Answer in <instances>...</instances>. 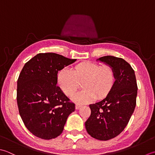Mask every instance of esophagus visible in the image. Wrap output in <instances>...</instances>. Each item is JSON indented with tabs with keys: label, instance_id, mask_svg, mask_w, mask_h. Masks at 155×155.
Returning a JSON list of instances; mask_svg holds the SVG:
<instances>
[{
	"label": "esophagus",
	"instance_id": "1",
	"mask_svg": "<svg viewBox=\"0 0 155 155\" xmlns=\"http://www.w3.org/2000/svg\"><path fill=\"white\" fill-rule=\"evenodd\" d=\"M81 105H80V104H76V105H75V108H76L77 110L81 108Z\"/></svg>",
	"mask_w": 155,
	"mask_h": 155
}]
</instances>
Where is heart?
<instances>
[{
  "instance_id": "obj_1",
  "label": "heart",
  "mask_w": 155,
  "mask_h": 155,
  "mask_svg": "<svg viewBox=\"0 0 155 155\" xmlns=\"http://www.w3.org/2000/svg\"><path fill=\"white\" fill-rule=\"evenodd\" d=\"M58 86L65 95L71 96L82 84L84 90L72 97L78 104H86L96 98L106 96L112 90L116 81L114 69L109 65H100L86 61L76 65L71 70L64 68L57 76Z\"/></svg>"
}]
</instances>
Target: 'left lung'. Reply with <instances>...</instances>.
<instances>
[{
	"mask_svg": "<svg viewBox=\"0 0 155 155\" xmlns=\"http://www.w3.org/2000/svg\"><path fill=\"white\" fill-rule=\"evenodd\" d=\"M97 60L114 69L116 81L105 98L90 104L91 114L85 126L91 137L108 140L117 137L128 124L137 104L138 87L134 69L124 59L107 55Z\"/></svg>",
	"mask_w": 155,
	"mask_h": 155,
	"instance_id": "8db88e82",
	"label": "left lung"
}]
</instances>
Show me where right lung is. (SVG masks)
<instances>
[{"label":"right lung","mask_w":155,"mask_h":155,"mask_svg":"<svg viewBox=\"0 0 155 155\" xmlns=\"http://www.w3.org/2000/svg\"><path fill=\"white\" fill-rule=\"evenodd\" d=\"M75 61L54 53H39L22 69L17 80L18 112L25 126L37 137H58L75 111V104L57 86V76L58 71Z\"/></svg>","instance_id":"1"}]
</instances>
